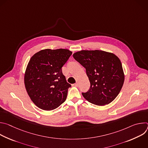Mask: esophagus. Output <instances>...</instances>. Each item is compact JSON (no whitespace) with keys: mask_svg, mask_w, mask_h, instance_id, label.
<instances>
[{"mask_svg":"<svg viewBox=\"0 0 148 148\" xmlns=\"http://www.w3.org/2000/svg\"><path fill=\"white\" fill-rule=\"evenodd\" d=\"M78 85H79V84H78V82H77L75 84V86H78Z\"/></svg>","mask_w":148,"mask_h":148,"instance_id":"34e87169","label":"esophagus"}]
</instances>
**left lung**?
Returning a JSON list of instances; mask_svg holds the SVG:
<instances>
[{
	"label": "left lung",
	"mask_w": 148,
	"mask_h": 148,
	"mask_svg": "<svg viewBox=\"0 0 148 148\" xmlns=\"http://www.w3.org/2000/svg\"><path fill=\"white\" fill-rule=\"evenodd\" d=\"M73 57L86 70L90 88L82 92L88 102L99 106L111 103L119 94L124 82L121 62L114 54L102 50H81Z\"/></svg>",
	"instance_id": "obj_1"
}]
</instances>
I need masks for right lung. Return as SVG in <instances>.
<instances>
[{
  "mask_svg": "<svg viewBox=\"0 0 148 148\" xmlns=\"http://www.w3.org/2000/svg\"><path fill=\"white\" fill-rule=\"evenodd\" d=\"M71 54L67 49H45L31 57L25 74V85L31 100L39 108L51 111L66 101L71 86L61 68Z\"/></svg>",
  "mask_w": 148,
  "mask_h": 148,
  "instance_id": "obj_1",
  "label": "right lung"
}]
</instances>
